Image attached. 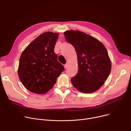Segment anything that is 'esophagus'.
Returning <instances> with one entry per match:
<instances>
[{"label": "esophagus", "instance_id": "esophagus-1", "mask_svg": "<svg viewBox=\"0 0 131 131\" xmlns=\"http://www.w3.org/2000/svg\"><path fill=\"white\" fill-rule=\"evenodd\" d=\"M67 67H68V64H65V65H64V68H65V70H66V69H67Z\"/></svg>", "mask_w": 131, "mask_h": 131}]
</instances>
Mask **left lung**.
<instances>
[{
	"mask_svg": "<svg viewBox=\"0 0 131 131\" xmlns=\"http://www.w3.org/2000/svg\"><path fill=\"white\" fill-rule=\"evenodd\" d=\"M66 40L75 48L78 72L71 78L73 85L82 92L92 93L104 84L111 71L106 48L100 41L80 31L64 33Z\"/></svg>",
	"mask_w": 131,
	"mask_h": 131,
	"instance_id": "1",
	"label": "left lung"
}]
</instances>
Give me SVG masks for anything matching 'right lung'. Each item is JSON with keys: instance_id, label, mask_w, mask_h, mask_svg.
Wrapping results in <instances>:
<instances>
[{"instance_id": "right-lung-1", "label": "right lung", "mask_w": 131, "mask_h": 131, "mask_svg": "<svg viewBox=\"0 0 131 131\" xmlns=\"http://www.w3.org/2000/svg\"><path fill=\"white\" fill-rule=\"evenodd\" d=\"M58 36L52 32L41 34L21 54L18 77L23 85L32 92L43 94L49 91L64 70L54 52Z\"/></svg>"}]
</instances>
